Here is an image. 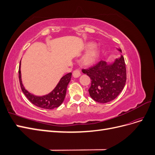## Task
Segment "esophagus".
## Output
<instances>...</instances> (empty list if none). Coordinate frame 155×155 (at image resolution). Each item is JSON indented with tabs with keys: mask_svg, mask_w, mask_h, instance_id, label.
I'll list each match as a JSON object with an SVG mask.
<instances>
[{
	"mask_svg": "<svg viewBox=\"0 0 155 155\" xmlns=\"http://www.w3.org/2000/svg\"><path fill=\"white\" fill-rule=\"evenodd\" d=\"M72 75H73V76H74L75 78H79V76H81V71H80V70H79V69L75 70L73 72V73H72Z\"/></svg>",
	"mask_w": 155,
	"mask_h": 155,
	"instance_id": "34e87169",
	"label": "esophagus"
}]
</instances>
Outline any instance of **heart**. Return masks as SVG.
I'll list each match as a JSON object with an SVG mask.
<instances>
[{"mask_svg":"<svg viewBox=\"0 0 155 155\" xmlns=\"http://www.w3.org/2000/svg\"><path fill=\"white\" fill-rule=\"evenodd\" d=\"M84 49L87 52L83 55L81 62L85 66H92L99 59L100 50L99 48L95 46V44L92 42L87 43Z\"/></svg>","mask_w":155,"mask_h":155,"instance_id":"1","label":"heart"}]
</instances>
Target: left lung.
Here are the masks:
<instances>
[{
	"label": "left lung",
	"mask_w": 155,
	"mask_h": 155,
	"mask_svg": "<svg viewBox=\"0 0 155 155\" xmlns=\"http://www.w3.org/2000/svg\"><path fill=\"white\" fill-rule=\"evenodd\" d=\"M120 52L121 50L117 48ZM91 79L88 92L92 99L99 103H108L114 100L123 90L127 75L123 55L114 61L107 63L101 61L95 66L82 70Z\"/></svg>",
	"instance_id": "8db88e82"
}]
</instances>
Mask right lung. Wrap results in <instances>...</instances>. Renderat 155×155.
Listing matches in <instances>:
<instances>
[{
	"mask_svg": "<svg viewBox=\"0 0 155 155\" xmlns=\"http://www.w3.org/2000/svg\"><path fill=\"white\" fill-rule=\"evenodd\" d=\"M21 61H20L19 68H18V78H19L20 85L22 92L25 94V95L31 104L37 107L46 109H53L61 105L66 96L67 86L71 79L72 73L70 72L61 78L55 88L48 94L38 96L29 92L23 85L21 79Z\"/></svg>",
	"mask_w": 155,
	"mask_h": 155,
	"instance_id": "add662e5",
	"label": "right lung"
}]
</instances>
